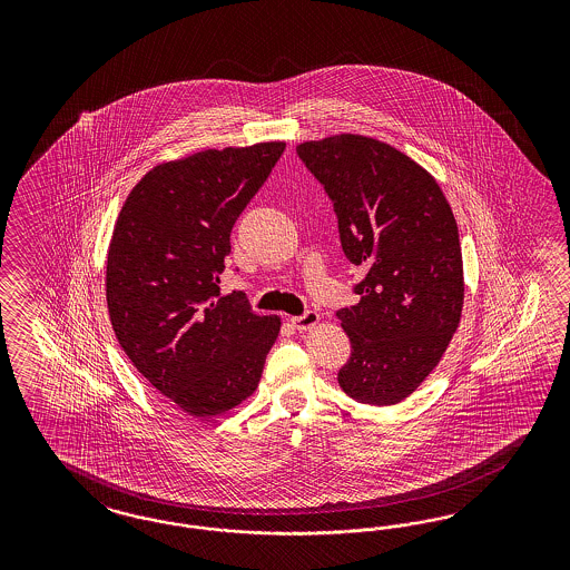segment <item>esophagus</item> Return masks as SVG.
I'll return each mask as SVG.
<instances>
[{
  "mask_svg": "<svg viewBox=\"0 0 570 570\" xmlns=\"http://www.w3.org/2000/svg\"><path fill=\"white\" fill-rule=\"evenodd\" d=\"M320 322V313L317 311L307 309L303 315H294L291 317V324H293L294 328L301 330H309L315 326Z\"/></svg>",
  "mask_w": 570,
  "mask_h": 570,
  "instance_id": "obj_1",
  "label": "esophagus"
}]
</instances>
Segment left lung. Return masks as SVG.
I'll return each mask as SVG.
<instances>
[{
	"mask_svg": "<svg viewBox=\"0 0 570 570\" xmlns=\"http://www.w3.org/2000/svg\"><path fill=\"white\" fill-rule=\"evenodd\" d=\"M338 219L346 259L365 272L360 303L336 311L351 341L348 397L393 405L443 357L464 303L462 250L439 184L410 156L363 136L296 146Z\"/></svg>",
	"mask_w": 570,
	"mask_h": 570,
	"instance_id": "left-lung-1",
	"label": "left lung"
}]
</instances>
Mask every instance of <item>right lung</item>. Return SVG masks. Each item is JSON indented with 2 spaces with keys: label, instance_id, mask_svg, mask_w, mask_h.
Returning a JSON list of instances; mask_svg holds the SVG:
<instances>
[{
  "label": "right lung",
  "instance_id": "1",
  "mask_svg": "<svg viewBox=\"0 0 570 570\" xmlns=\"http://www.w3.org/2000/svg\"><path fill=\"white\" fill-rule=\"evenodd\" d=\"M284 153L282 141L158 165L127 196L106 263L119 345L139 374L198 417L250 397L279 332L246 294H219L229 234ZM238 272V269H236Z\"/></svg>",
  "mask_w": 570,
  "mask_h": 570
}]
</instances>
